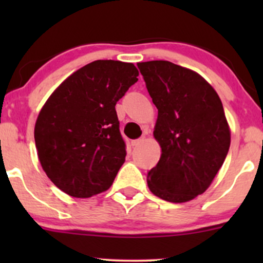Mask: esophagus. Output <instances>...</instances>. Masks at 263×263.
I'll list each match as a JSON object with an SVG mask.
<instances>
[{
    "mask_svg": "<svg viewBox=\"0 0 263 263\" xmlns=\"http://www.w3.org/2000/svg\"><path fill=\"white\" fill-rule=\"evenodd\" d=\"M143 141H144V138H143V137H142V138H137V140H134V141L131 142V146H132V147L138 146V144H141L142 142H143Z\"/></svg>",
    "mask_w": 263,
    "mask_h": 263,
    "instance_id": "1",
    "label": "esophagus"
}]
</instances>
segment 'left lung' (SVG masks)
I'll list each match as a JSON object with an SVG mask.
<instances>
[{"instance_id":"left-lung-1","label":"left lung","mask_w":263,"mask_h":263,"mask_svg":"<svg viewBox=\"0 0 263 263\" xmlns=\"http://www.w3.org/2000/svg\"><path fill=\"white\" fill-rule=\"evenodd\" d=\"M158 108L155 138L162 155L147 173L153 194L184 203L209 188L230 147V129L215 90L200 75L167 60L138 63Z\"/></svg>"}]
</instances>
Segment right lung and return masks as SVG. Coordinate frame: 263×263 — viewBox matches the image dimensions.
Segmentation results:
<instances>
[{
	"instance_id": "right-lung-1",
	"label": "right lung",
	"mask_w": 263,
	"mask_h": 263,
	"mask_svg": "<svg viewBox=\"0 0 263 263\" xmlns=\"http://www.w3.org/2000/svg\"><path fill=\"white\" fill-rule=\"evenodd\" d=\"M132 63L95 60L71 74L38 115L34 141L48 178L75 198L114 183L126 158L117 101L137 81Z\"/></svg>"
}]
</instances>
